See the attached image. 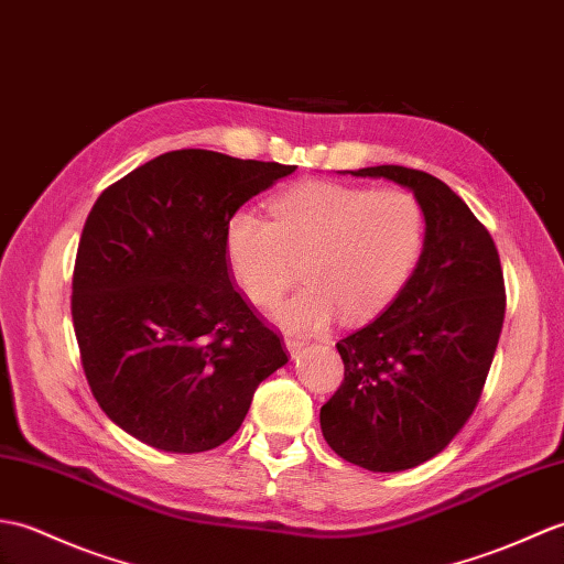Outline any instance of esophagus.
<instances>
[{
  "instance_id": "obj_1",
  "label": "esophagus",
  "mask_w": 564,
  "mask_h": 564,
  "mask_svg": "<svg viewBox=\"0 0 564 564\" xmlns=\"http://www.w3.org/2000/svg\"><path fill=\"white\" fill-rule=\"evenodd\" d=\"M284 345H286V349H290V355L292 357H296L299 352H302L304 349V337H296V335H284Z\"/></svg>"
}]
</instances>
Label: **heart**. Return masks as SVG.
<instances>
[{"label": "heart", "mask_w": 564, "mask_h": 564, "mask_svg": "<svg viewBox=\"0 0 564 564\" xmlns=\"http://www.w3.org/2000/svg\"><path fill=\"white\" fill-rule=\"evenodd\" d=\"M268 217L239 209L224 227L234 282L250 304L270 308L299 280L308 284L278 308L294 330H318L379 311L417 265L424 209L405 187L304 183L272 199Z\"/></svg>", "instance_id": "obj_1"}]
</instances>
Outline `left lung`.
Returning a JSON list of instances; mask_svg holds the SVG:
<instances>
[{
    "instance_id": "1",
    "label": "left lung",
    "mask_w": 564,
    "mask_h": 564,
    "mask_svg": "<svg viewBox=\"0 0 564 564\" xmlns=\"http://www.w3.org/2000/svg\"><path fill=\"white\" fill-rule=\"evenodd\" d=\"M352 176L410 187L427 236L393 304L335 345L345 379L321 408V430L340 458L395 473L444 452L478 408L505 323V274L490 231L444 181L405 166Z\"/></svg>"
}]
</instances>
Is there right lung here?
I'll return each instance as SVG.
<instances>
[{
    "label": "right lung",
    "instance_id": "right-lung-1",
    "mask_svg": "<svg viewBox=\"0 0 564 564\" xmlns=\"http://www.w3.org/2000/svg\"><path fill=\"white\" fill-rule=\"evenodd\" d=\"M296 166L176 149L98 195L72 274V323L96 403L134 440L199 454L239 432L286 365L231 284L224 227Z\"/></svg>",
    "mask_w": 564,
    "mask_h": 564
}]
</instances>
